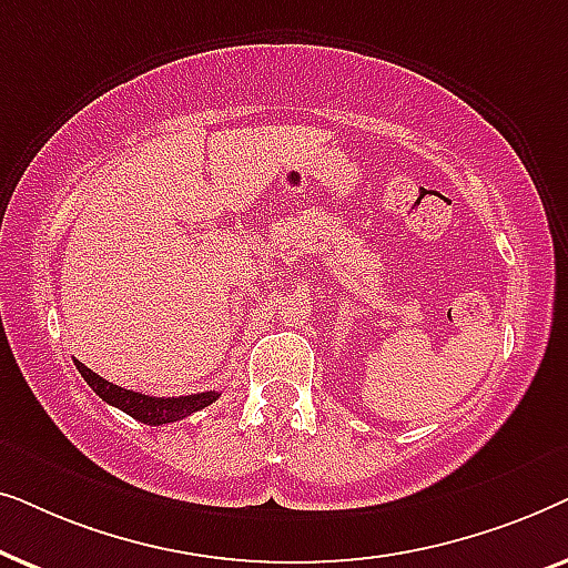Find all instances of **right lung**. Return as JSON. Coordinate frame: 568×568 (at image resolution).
<instances>
[{"label":"right lung","instance_id":"1","mask_svg":"<svg viewBox=\"0 0 568 568\" xmlns=\"http://www.w3.org/2000/svg\"><path fill=\"white\" fill-rule=\"evenodd\" d=\"M74 364H77V369H80V375L84 377V383H88L92 390L100 395V398H103L105 403H111V406H115V408H121L123 414L136 418V422L150 424V426L181 422V418L196 414V410L206 408V406H212V403L220 398V393H214V390L181 395V398H152V395H142V393L126 390V387L108 383V379H103L92 369L84 367L82 362L74 359Z\"/></svg>","mask_w":568,"mask_h":568}]
</instances>
